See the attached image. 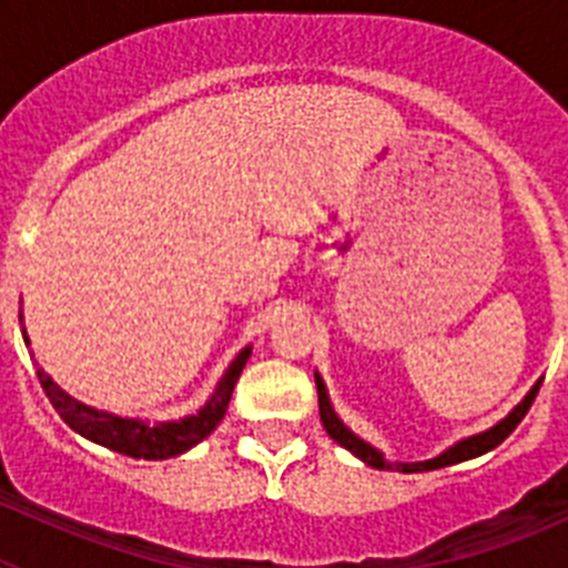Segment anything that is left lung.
<instances>
[{"label":"left lung","mask_w":568,"mask_h":568,"mask_svg":"<svg viewBox=\"0 0 568 568\" xmlns=\"http://www.w3.org/2000/svg\"><path fill=\"white\" fill-rule=\"evenodd\" d=\"M540 384L544 381H538V384L531 386V393L526 395L524 400H520L515 409L509 413V418L500 420L498 426H491L489 433H480V435H471V438L460 440V444H455L453 449H446L444 455H438V458L433 460H424V464H389V460L384 458V455L378 453V449H373L369 444H364L361 438H355L349 429H346L344 424H341L338 418H335L333 406H329L327 400V389H324V384H321V378L315 375V386H318V409H321V424H324V429L329 433V438L338 440L344 449H349L353 455H358L364 464L375 466V469H400V471H429V469H440V466H449V464H460V460H469V458H478V455L489 453V449H495L498 444H504L506 438H509L515 429H518L520 420L526 418V413L531 409V400H535V395H538Z\"/></svg>","instance_id":"1"}]
</instances>
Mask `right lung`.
<instances>
[{"mask_svg":"<svg viewBox=\"0 0 568 568\" xmlns=\"http://www.w3.org/2000/svg\"><path fill=\"white\" fill-rule=\"evenodd\" d=\"M247 358L250 346L247 349H241L239 358L230 364V369L224 373V378L219 381L213 398L207 400V406H204L202 413L190 415V418L184 420H170V424H144V420H130L119 418V415L99 413L93 406H84L82 400L70 398L68 393H62V389L50 381V375L44 373V369H37V375L44 395H48L53 409L62 415V420L70 429H77L84 438L108 446L113 453L130 455V458L164 460L187 453L190 446H195L199 440L207 438L215 426L222 424L224 413H227L230 395H233V386L235 381H239L244 364H247Z\"/></svg>","mask_w":568,"mask_h":568,"instance_id":"add662e5","label":"right lung"}]
</instances>
